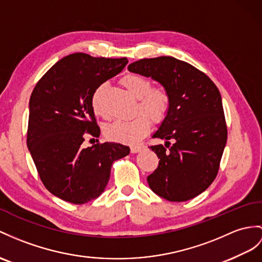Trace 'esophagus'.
I'll list each match as a JSON object with an SVG mask.
<instances>
[{
    "label": "esophagus",
    "mask_w": 262,
    "mask_h": 262,
    "mask_svg": "<svg viewBox=\"0 0 262 262\" xmlns=\"http://www.w3.org/2000/svg\"><path fill=\"white\" fill-rule=\"evenodd\" d=\"M143 148H144L143 145H135V146H131V152H132V153H137V152L141 151Z\"/></svg>",
    "instance_id": "34e87169"
}]
</instances>
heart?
<instances>
[{
    "instance_id": "obj_1",
    "label": "heart",
    "mask_w": 262,
    "mask_h": 262,
    "mask_svg": "<svg viewBox=\"0 0 262 262\" xmlns=\"http://www.w3.org/2000/svg\"><path fill=\"white\" fill-rule=\"evenodd\" d=\"M123 86L133 97L139 99V113L129 121H113L104 127V136L114 142L135 144L139 142L150 130V119L159 123L167 116L170 107V97L163 89L151 88V82L140 74H127L121 80ZM104 84L100 85L92 97V107L95 114L104 117L105 111L101 103V91ZM146 114L144 115V113Z\"/></svg>"
}]
</instances>
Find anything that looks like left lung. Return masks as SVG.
<instances>
[{
    "label": "left lung",
    "instance_id": "8db88e82",
    "mask_svg": "<svg viewBox=\"0 0 262 262\" xmlns=\"http://www.w3.org/2000/svg\"><path fill=\"white\" fill-rule=\"evenodd\" d=\"M127 70L159 82L170 97L167 116L152 136L165 140L167 148L149 146L160 159L146 178L149 187L169 201L192 199L215 179L227 143L218 88L205 73L172 56L139 60Z\"/></svg>",
    "mask_w": 262,
    "mask_h": 262
}]
</instances>
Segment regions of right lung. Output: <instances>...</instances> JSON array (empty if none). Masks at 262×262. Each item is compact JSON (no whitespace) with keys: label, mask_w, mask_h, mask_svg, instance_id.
<instances>
[{"label":"right lung","mask_w":262,"mask_h":262,"mask_svg":"<svg viewBox=\"0 0 262 262\" xmlns=\"http://www.w3.org/2000/svg\"><path fill=\"white\" fill-rule=\"evenodd\" d=\"M127 64L126 57L106 59L73 53L51 68L30 98L28 148L41 180L60 199L83 205L103 192L112 163L130 153L120 143L83 148L84 136H100L92 97Z\"/></svg>","instance_id":"right-lung-1"}]
</instances>
